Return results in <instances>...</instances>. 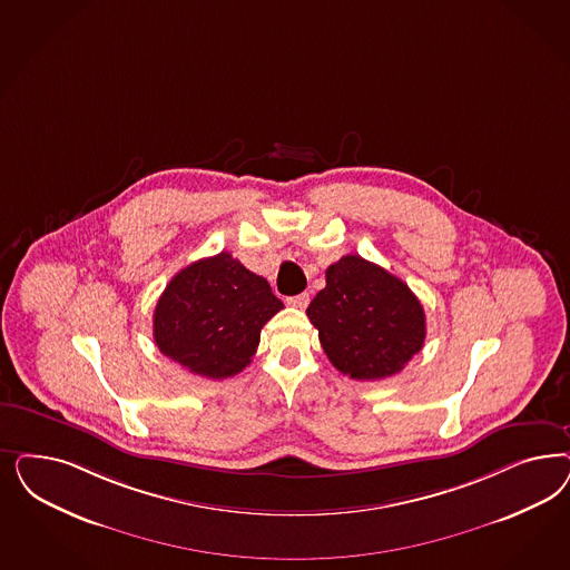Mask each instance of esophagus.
Masks as SVG:
<instances>
[{
    "label": "esophagus",
    "mask_w": 570,
    "mask_h": 570,
    "mask_svg": "<svg viewBox=\"0 0 570 570\" xmlns=\"http://www.w3.org/2000/svg\"><path fill=\"white\" fill-rule=\"evenodd\" d=\"M308 302H311V295L308 294L294 295V297H289V299H287V304H289V306L299 308V311H304V308L308 306Z\"/></svg>",
    "instance_id": "34e87169"
}]
</instances>
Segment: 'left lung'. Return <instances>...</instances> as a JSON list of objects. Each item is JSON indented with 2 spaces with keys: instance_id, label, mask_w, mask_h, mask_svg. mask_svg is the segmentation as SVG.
Instances as JSON below:
<instances>
[{
  "instance_id": "1",
  "label": "left lung",
  "mask_w": 570,
  "mask_h": 570,
  "mask_svg": "<svg viewBox=\"0 0 570 570\" xmlns=\"http://www.w3.org/2000/svg\"><path fill=\"white\" fill-rule=\"evenodd\" d=\"M308 318L331 365L352 380H384L403 371L423 348L422 302L399 276L361 256L327 268Z\"/></svg>"
}]
</instances>
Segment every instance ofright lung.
Instances as JSON below:
<instances>
[{"instance_id":"1","label":"right lung","mask_w":570,"mask_h":570,"mask_svg":"<svg viewBox=\"0 0 570 570\" xmlns=\"http://www.w3.org/2000/svg\"><path fill=\"white\" fill-rule=\"evenodd\" d=\"M281 308L266 278L220 252L169 281L155 308L153 337L190 373L224 380L252 363L259 331Z\"/></svg>"}]
</instances>
